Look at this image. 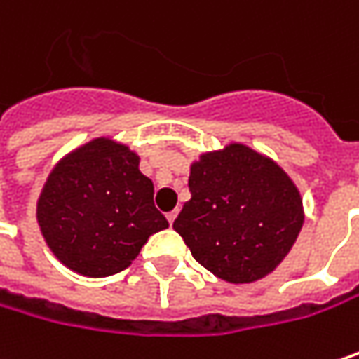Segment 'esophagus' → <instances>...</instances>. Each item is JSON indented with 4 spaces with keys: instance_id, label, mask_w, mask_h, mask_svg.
<instances>
[{
    "instance_id": "34e87169",
    "label": "esophagus",
    "mask_w": 359,
    "mask_h": 359,
    "mask_svg": "<svg viewBox=\"0 0 359 359\" xmlns=\"http://www.w3.org/2000/svg\"><path fill=\"white\" fill-rule=\"evenodd\" d=\"M177 215H179V212H177V210H175V212L166 213V219H168V224H172V222L177 219Z\"/></svg>"
}]
</instances>
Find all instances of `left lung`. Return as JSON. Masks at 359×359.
I'll return each mask as SVG.
<instances>
[{"instance_id": "obj_1", "label": "left lung", "mask_w": 359, "mask_h": 359, "mask_svg": "<svg viewBox=\"0 0 359 359\" xmlns=\"http://www.w3.org/2000/svg\"><path fill=\"white\" fill-rule=\"evenodd\" d=\"M189 191L172 228L195 261L228 283L273 273L304 224L296 182L276 160L238 142L203 151L191 164Z\"/></svg>"}]
</instances>
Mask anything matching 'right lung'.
<instances>
[{"label": "right lung", "instance_id": "add662e5", "mask_svg": "<svg viewBox=\"0 0 359 359\" xmlns=\"http://www.w3.org/2000/svg\"><path fill=\"white\" fill-rule=\"evenodd\" d=\"M36 222L50 252L86 277L127 269L147 238L168 228L140 156L113 137H94L53 166Z\"/></svg>", "mask_w": 359, "mask_h": 359}]
</instances>
